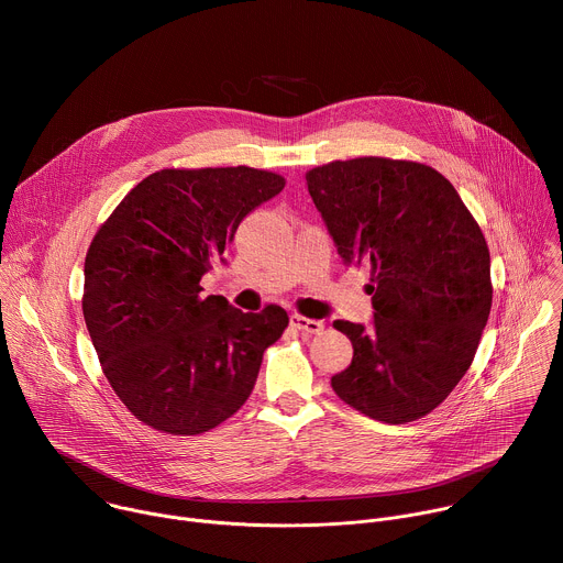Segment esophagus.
<instances>
[{
  "mask_svg": "<svg viewBox=\"0 0 563 563\" xmlns=\"http://www.w3.org/2000/svg\"><path fill=\"white\" fill-rule=\"evenodd\" d=\"M289 323L294 330L302 332V334H320L325 330V323L323 320H316V318H305L300 313H291L289 316Z\"/></svg>",
  "mask_w": 563,
  "mask_h": 563,
  "instance_id": "obj_1",
  "label": "esophagus"
}]
</instances>
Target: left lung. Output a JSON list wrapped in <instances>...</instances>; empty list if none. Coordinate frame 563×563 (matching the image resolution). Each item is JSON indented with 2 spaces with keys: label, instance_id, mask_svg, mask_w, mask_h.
Here are the masks:
<instances>
[{
  "label": "left lung",
  "instance_id": "8db88e82",
  "mask_svg": "<svg viewBox=\"0 0 563 563\" xmlns=\"http://www.w3.org/2000/svg\"><path fill=\"white\" fill-rule=\"evenodd\" d=\"M305 180L341 258L372 274L374 325L334 320L354 358L332 387L369 419H423L463 378L488 323L484 231L450 180L412 159H334Z\"/></svg>",
  "mask_w": 563,
  "mask_h": 563
}]
</instances>
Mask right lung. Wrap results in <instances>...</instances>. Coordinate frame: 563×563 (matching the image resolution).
Listing matches in <instances>:
<instances>
[{"instance_id": "obj_1", "label": "right lung", "mask_w": 563, "mask_h": 563, "mask_svg": "<svg viewBox=\"0 0 563 563\" xmlns=\"http://www.w3.org/2000/svg\"><path fill=\"white\" fill-rule=\"evenodd\" d=\"M285 178L254 167L163 169L102 222L85 261L82 311L102 372L126 410L176 437L213 430L250 398L289 316L202 296L200 280L252 209Z\"/></svg>"}]
</instances>
